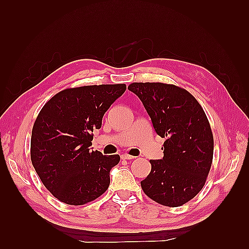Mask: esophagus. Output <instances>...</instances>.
<instances>
[{
	"instance_id": "obj_1",
	"label": "esophagus",
	"mask_w": 249,
	"mask_h": 249,
	"mask_svg": "<svg viewBox=\"0 0 249 249\" xmlns=\"http://www.w3.org/2000/svg\"><path fill=\"white\" fill-rule=\"evenodd\" d=\"M121 157H122V160H134V158H136V157L128 155V154H123Z\"/></svg>"
}]
</instances>
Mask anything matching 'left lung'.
Listing matches in <instances>:
<instances>
[{"label":"left lung","mask_w":249,"mask_h":249,"mask_svg":"<svg viewBox=\"0 0 249 249\" xmlns=\"http://www.w3.org/2000/svg\"><path fill=\"white\" fill-rule=\"evenodd\" d=\"M128 89L143 104L156 134L167 139L163 157L150 160L151 172L141 187L157 203L183 205L202 189L212 165L214 140L208 118L192 94L173 84L135 82Z\"/></svg>","instance_id":"left-lung-1"}]
</instances>
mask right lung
<instances>
[{
    "label": "right lung",
    "instance_id": "obj_1",
    "mask_svg": "<svg viewBox=\"0 0 249 249\" xmlns=\"http://www.w3.org/2000/svg\"><path fill=\"white\" fill-rule=\"evenodd\" d=\"M125 84L67 89L54 95L32 130L31 160L45 187L62 202L81 205L98 198L110 184L119 155L91 150L93 130L125 92Z\"/></svg>",
    "mask_w": 249,
    "mask_h": 249
}]
</instances>
